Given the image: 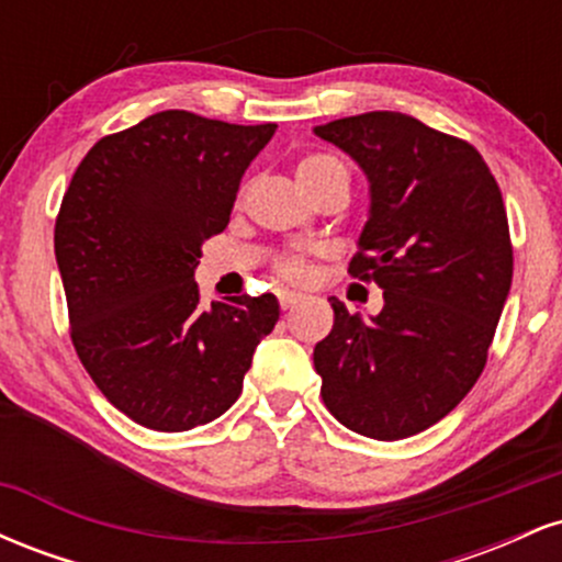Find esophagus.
Segmentation results:
<instances>
[{
	"instance_id": "1",
	"label": "esophagus",
	"mask_w": 562,
	"mask_h": 562,
	"mask_svg": "<svg viewBox=\"0 0 562 562\" xmlns=\"http://www.w3.org/2000/svg\"><path fill=\"white\" fill-rule=\"evenodd\" d=\"M301 301H303V295H299V293H290V290H282V293H280V306L285 308V312H290V308L299 306Z\"/></svg>"
}]
</instances>
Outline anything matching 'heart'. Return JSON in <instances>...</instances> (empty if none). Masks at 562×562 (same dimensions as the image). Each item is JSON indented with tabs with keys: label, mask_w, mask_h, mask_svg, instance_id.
<instances>
[{
	"label": "heart",
	"mask_w": 562,
	"mask_h": 562,
	"mask_svg": "<svg viewBox=\"0 0 562 562\" xmlns=\"http://www.w3.org/2000/svg\"><path fill=\"white\" fill-rule=\"evenodd\" d=\"M338 173H348V171L338 158L330 156V153H308V156H303L299 164H295V179H299L301 190H312V187L327 182V179L338 177ZM280 272L285 280L301 282L306 280L308 269L301 259H288L280 263Z\"/></svg>",
	"instance_id": "heart-1"
}]
</instances>
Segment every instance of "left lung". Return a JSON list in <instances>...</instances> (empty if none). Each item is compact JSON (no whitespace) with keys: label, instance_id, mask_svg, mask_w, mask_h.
Wrapping results in <instances>:
<instances>
[{"label":"left lung","instance_id":"8db88e82","mask_svg":"<svg viewBox=\"0 0 562 562\" xmlns=\"http://www.w3.org/2000/svg\"><path fill=\"white\" fill-rule=\"evenodd\" d=\"M370 182V214L348 272L383 290L362 319L333 301L335 325L314 346L335 420L378 441L447 417L486 364L513 282L499 184L465 139L406 113L372 111L314 126Z\"/></svg>","mask_w":562,"mask_h":562}]
</instances>
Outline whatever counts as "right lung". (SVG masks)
Masks as SVG:
<instances>
[{
    "label": "right lung",
    "mask_w": 562,
    "mask_h": 562,
    "mask_svg": "<svg viewBox=\"0 0 562 562\" xmlns=\"http://www.w3.org/2000/svg\"><path fill=\"white\" fill-rule=\"evenodd\" d=\"M277 124L240 126L160 111L102 137L55 222L70 340L94 385L164 434L216 420L237 402L280 303L232 295L200 308V245L229 224L245 169Z\"/></svg>",
    "instance_id": "add662e5"
}]
</instances>
